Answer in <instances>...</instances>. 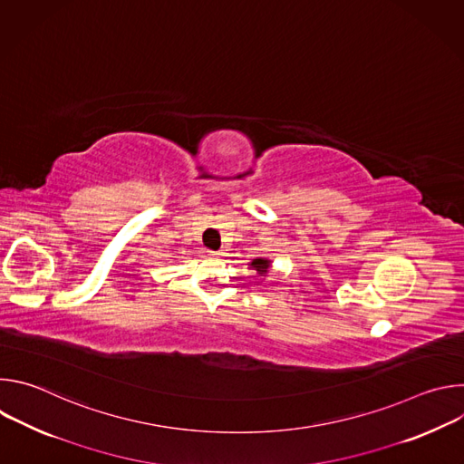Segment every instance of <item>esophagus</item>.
I'll list each match as a JSON object with an SVG mask.
<instances>
[{"mask_svg": "<svg viewBox=\"0 0 464 464\" xmlns=\"http://www.w3.org/2000/svg\"><path fill=\"white\" fill-rule=\"evenodd\" d=\"M211 255H213V256H217V258H222V256H226V255H227V251H226V249H218V251H213Z\"/></svg>", "mask_w": 464, "mask_h": 464, "instance_id": "1", "label": "esophagus"}]
</instances>
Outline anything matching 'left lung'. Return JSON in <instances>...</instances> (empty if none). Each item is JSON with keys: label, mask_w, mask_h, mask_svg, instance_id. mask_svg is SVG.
I'll return each instance as SVG.
<instances>
[{"label": "left lung", "mask_w": 464, "mask_h": 464, "mask_svg": "<svg viewBox=\"0 0 464 464\" xmlns=\"http://www.w3.org/2000/svg\"><path fill=\"white\" fill-rule=\"evenodd\" d=\"M247 268L253 270V272H256L258 277L266 279V276L272 272V260L266 258V256H256V258H253L251 262H247Z\"/></svg>", "instance_id": "8db88e82"}]
</instances>
